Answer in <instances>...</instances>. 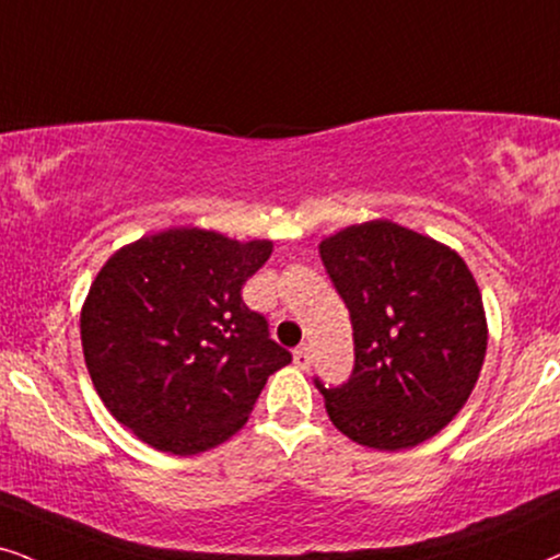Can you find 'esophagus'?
Segmentation results:
<instances>
[{"label": "esophagus", "mask_w": 560, "mask_h": 560, "mask_svg": "<svg viewBox=\"0 0 560 560\" xmlns=\"http://www.w3.org/2000/svg\"><path fill=\"white\" fill-rule=\"evenodd\" d=\"M293 362H295V368L308 370L311 362H314V354H311V347H308V345L298 347V350L293 352Z\"/></svg>", "instance_id": "obj_1"}]
</instances>
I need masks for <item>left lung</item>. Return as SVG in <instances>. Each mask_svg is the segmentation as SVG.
Listing matches in <instances>:
<instances>
[{"mask_svg":"<svg viewBox=\"0 0 560 560\" xmlns=\"http://www.w3.org/2000/svg\"><path fill=\"white\" fill-rule=\"evenodd\" d=\"M318 254L350 308L354 339L350 381H316L331 424L386 453L434 438L466 406L489 342L468 265L383 218L326 236Z\"/></svg>","mask_w":560,"mask_h":560,"instance_id":"8db88e82","label":"left lung"}]
</instances>
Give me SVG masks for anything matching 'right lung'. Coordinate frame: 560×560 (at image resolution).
<instances>
[{
    "mask_svg": "<svg viewBox=\"0 0 560 560\" xmlns=\"http://www.w3.org/2000/svg\"><path fill=\"white\" fill-rule=\"evenodd\" d=\"M270 238L166 229L120 246L82 306L84 362L107 411L162 453L195 455L249 419L290 352L246 308Z\"/></svg>",
    "mask_w": 560,
    "mask_h": 560,
    "instance_id": "1",
    "label": "right lung"
}]
</instances>
